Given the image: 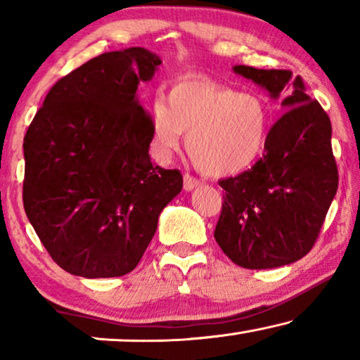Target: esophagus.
Returning a JSON list of instances; mask_svg holds the SVG:
<instances>
[{
  "label": "esophagus",
  "instance_id": "1",
  "mask_svg": "<svg viewBox=\"0 0 360 360\" xmlns=\"http://www.w3.org/2000/svg\"><path fill=\"white\" fill-rule=\"evenodd\" d=\"M200 185H201V180L195 179L193 175H190V174H185V175H184V188H185L186 191L195 190L196 186H200Z\"/></svg>",
  "mask_w": 360,
  "mask_h": 360
}]
</instances>
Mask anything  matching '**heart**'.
Masks as SVG:
<instances>
[{"label":"heart","mask_w":360,"mask_h":360,"mask_svg":"<svg viewBox=\"0 0 360 360\" xmlns=\"http://www.w3.org/2000/svg\"><path fill=\"white\" fill-rule=\"evenodd\" d=\"M167 105L154 103L150 146L167 159L186 136V152L208 175L229 176L248 170L267 149L270 110L264 98L210 80H184L167 91Z\"/></svg>","instance_id":"1"}]
</instances>
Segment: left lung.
Instances as JSON below:
<instances>
[{
  "mask_svg": "<svg viewBox=\"0 0 360 360\" xmlns=\"http://www.w3.org/2000/svg\"><path fill=\"white\" fill-rule=\"evenodd\" d=\"M239 73L282 96L285 112L270 127L264 155L243 174L219 180L223 208L214 239L244 269L297 262L313 249L338 191L331 121L290 70L236 65Z\"/></svg>",
  "mask_w": 360,
  "mask_h": 360,
  "instance_id": "left-lung-1",
  "label": "left lung"
}]
</instances>
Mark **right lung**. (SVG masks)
I'll return each instance as SVG.
<instances>
[{"mask_svg":"<svg viewBox=\"0 0 360 360\" xmlns=\"http://www.w3.org/2000/svg\"><path fill=\"white\" fill-rule=\"evenodd\" d=\"M160 63L142 47L101 53L56 82L27 127L24 210L68 274L134 270L181 191L180 170L149 159L150 115L136 96Z\"/></svg>","mask_w":360,"mask_h":360,"instance_id":"add662e5","label":"right lung"}]
</instances>
